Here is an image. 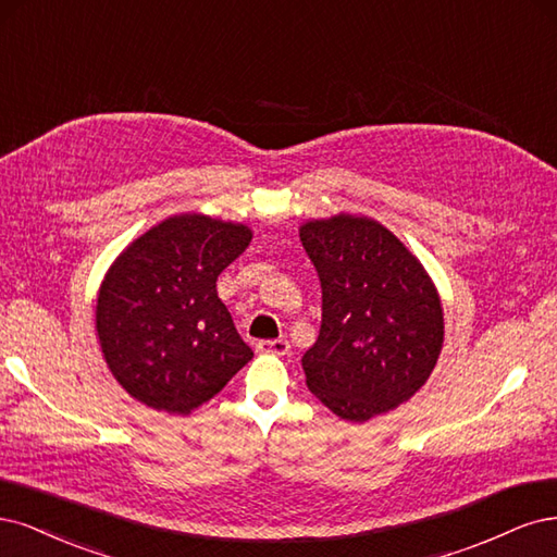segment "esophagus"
Returning <instances> with one entry per match:
<instances>
[{
    "label": "esophagus",
    "instance_id": "obj_1",
    "mask_svg": "<svg viewBox=\"0 0 557 557\" xmlns=\"http://www.w3.org/2000/svg\"><path fill=\"white\" fill-rule=\"evenodd\" d=\"M257 351L259 354H268V356H284L286 351H289V343H286L284 337H280V339H261V343H257Z\"/></svg>",
    "mask_w": 557,
    "mask_h": 557
}]
</instances>
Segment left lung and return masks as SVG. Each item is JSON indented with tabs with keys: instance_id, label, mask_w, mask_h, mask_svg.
Listing matches in <instances>:
<instances>
[{
	"instance_id": "obj_1",
	"label": "left lung",
	"mask_w": 557,
	"mask_h": 557,
	"mask_svg": "<svg viewBox=\"0 0 557 557\" xmlns=\"http://www.w3.org/2000/svg\"><path fill=\"white\" fill-rule=\"evenodd\" d=\"M298 233L324 298L305 384L335 417L366 423L433 374L444 345L440 292L419 257L368 214L308 220Z\"/></svg>"
}]
</instances>
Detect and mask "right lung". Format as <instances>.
I'll return each mask as SVG.
<instances>
[{
    "label": "right lung",
    "mask_w": 557,
    "mask_h": 557,
    "mask_svg": "<svg viewBox=\"0 0 557 557\" xmlns=\"http://www.w3.org/2000/svg\"><path fill=\"white\" fill-rule=\"evenodd\" d=\"M252 240L243 222L181 212L140 233L106 271L95 331L115 382L143 405L189 414L252 361L218 277Z\"/></svg>",
    "instance_id": "right-lung-1"
}]
</instances>
